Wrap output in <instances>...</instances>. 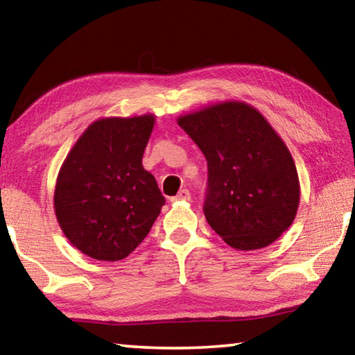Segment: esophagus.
Here are the masks:
<instances>
[{
  "label": "esophagus",
  "mask_w": 355,
  "mask_h": 355,
  "mask_svg": "<svg viewBox=\"0 0 355 355\" xmlns=\"http://www.w3.org/2000/svg\"><path fill=\"white\" fill-rule=\"evenodd\" d=\"M178 200H191V192L188 189H182L178 194L173 197L172 202H178Z\"/></svg>",
  "instance_id": "obj_1"
}]
</instances>
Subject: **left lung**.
<instances>
[{
	"instance_id": "1",
	"label": "left lung",
	"mask_w": 355,
	"mask_h": 355,
	"mask_svg": "<svg viewBox=\"0 0 355 355\" xmlns=\"http://www.w3.org/2000/svg\"><path fill=\"white\" fill-rule=\"evenodd\" d=\"M208 163L203 213L233 249L272 244L296 218L300 188L290 150L244 101H220L177 119Z\"/></svg>"
}]
</instances>
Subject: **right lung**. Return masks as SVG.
<instances>
[{
  "label": "right lung",
  "mask_w": 355,
  "mask_h": 355,
  "mask_svg": "<svg viewBox=\"0 0 355 355\" xmlns=\"http://www.w3.org/2000/svg\"><path fill=\"white\" fill-rule=\"evenodd\" d=\"M155 116L95 120L64 159L55 213L65 238L101 261L128 257L148 235L166 199L142 155Z\"/></svg>",
  "instance_id": "right-lung-1"
}]
</instances>
